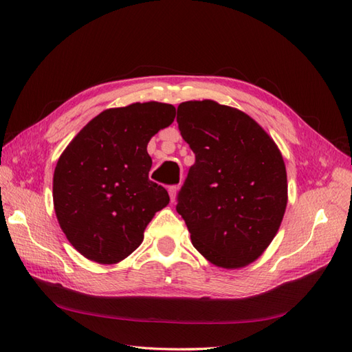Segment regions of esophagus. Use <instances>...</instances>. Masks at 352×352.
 Masks as SVG:
<instances>
[{"label":"esophagus","instance_id":"1","mask_svg":"<svg viewBox=\"0 0 352 352\" xmlns=\"http://www.w3.org/2000/svg\"><path fill=\"white\" fill-rule=\"evenodd\" d=\"M177 192H178V187L177 186H169L168 187V193L170 196V201H175V196H177Z\"/></svg>","mask_w":352,"mask_h":352}]
</instances>
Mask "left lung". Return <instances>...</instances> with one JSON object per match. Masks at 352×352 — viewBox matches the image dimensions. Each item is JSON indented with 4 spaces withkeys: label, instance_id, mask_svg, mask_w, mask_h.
Instances as JSON below:
<instances>
[{
    "label": "left lung",
    "instance_id": "1",
    "mask_svg": "<svg viewBox=\"0 0 352 352\" xmlns=\"http://www.w3.org/2000/svg\"><path fill=\"white\" fill-rule=\"evenodd\" d=\"M177 122L195 153L177 204L193 246L217 267H246L273 241L287 210L282 153L248 113L214 100L179 103Z\"/></svg>",
    "mask_w": 352,
    "mask_h": 352
}]
</instances>
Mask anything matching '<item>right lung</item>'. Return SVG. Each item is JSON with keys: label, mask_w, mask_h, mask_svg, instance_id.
Returning a JSON list of instances; mask_svg holds the SVG:
<instances>
[{"label": "right lung", "mask_w": 352, "mask_h": 352, "mask_svg": "<svg viewBox=\"0 0 352 352\" xmlns=\"http://www.w3.org/2000/svg\"><path fill=\"white\" fill-rule=\"evenodd\" d=\"M175 108L159 102L111 108L94 117L63 151L54 173V208L80 255L117 264L135 252L169 195L150 182V139L173 124Z\"/></svg>", "instance_id": "obj_1"}]
</instances>
